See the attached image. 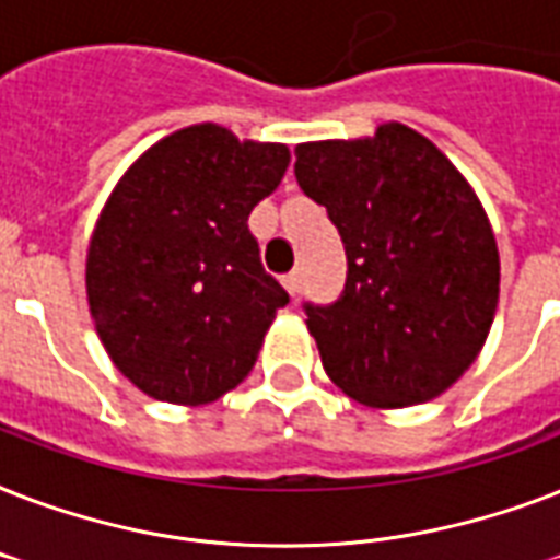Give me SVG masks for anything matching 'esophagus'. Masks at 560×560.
<instances>
[{
    "label": "esophagus",
    "instance_id": "esophagus-1",
    "mask_svg": "<svg viewBox=\"0 0 560 560\" xmlns=\"http://www.w3.org/2000/svg\"><path fill=\"white\" fill-rule=\"evenodd\" d=\"M284 290H288L290 296L296 299L299 296V290H302V272L299 270H293V272H288V276H284Z\"/></svg>",
    "mask_w": 560,
    "mask_h": 560
}]
</instances>
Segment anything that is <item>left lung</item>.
Listing matches in <instances>:
<instances>
[{
    "label": "left lung",
    "instance_id": "1",
    "mask_svg": "<svg viewBox=\"0 0 560 560\" xmlns=\"http://www.w3.org/2000/svg\"><path fill=\"white\" fill-rule=\"evenodd\" d=\"M296 179L328 209L349 258L342 296L305 305L328 377L374 409L451 389L486 346L500 299L494 229L468 179L398 121L299 144Z\"/></svg>",
    "mask_w": 560,
    "mask_h": 560
}]
</instances>
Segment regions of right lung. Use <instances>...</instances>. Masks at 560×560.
<instances>
[{"label":"right lung","mask_w":560,"mask_h":560,"mask_svg":"<svg viewBox=\"0 0 560 560\" xmlns=\"http://www.w3.org/2000/svg\"><path fill=\"white\" fill-rule=\"evenodd\" d=\"M288 165V144L206 121L160 139L116 183L86 249V299L109 360L144 395L200 407L253 372L290 296L246 220Z\"/></svg>","instance_id":"add662e5"}]
</instances>
